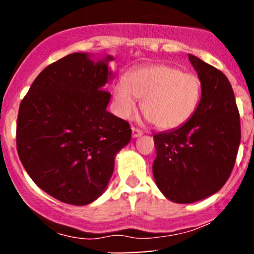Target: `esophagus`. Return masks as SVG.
Instances as JSON below:
<instances>
[{
	"instance_id": "1",
	"label": "esophagus",
	"mask_w": 254,
	"mask_h": 254,
	"mask_svg": "<svg viewBox=\"0 0 254 254\" xmlns=\"http://www.w3.org/2000/svg\"><path fill=\"white\" fill-rule=\"evenodd\" d=\"M132 137L133 138H137V137H139V136H142V131L141 130H138V129H136V127H132Z\"/></svg>"
}]
</instances>
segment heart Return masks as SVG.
<instances>
[{
  "label": "heart",
  "instance_id": "obj_1",
  "mask_svg": "<svg viewBox=\"0 0 254 254\" xmlns=\"http://www.w3.org/2000/svg\"><path fill=\"white\" fill-rule=\"evenodd\" d=\"M202 98L199 77L170 64L135 69L113 87L119 117L131 119L142 99V111L160 130H174L192 118Z\"/></svg>",
  "mask_w": 254,
  "mask_h": 254
}]
</instances>
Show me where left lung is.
Returning <instances> with one entry per match:
<instances>
[{"instance_id":"left-lung-1","label":"left lung","mask_w":254,"mask_h":254,"mask_svg":"<svg viewBox=\"0 0 254 254\" xmlns=\"http://www.w3.org/2000/svg\"><path fill=\"white\" fill-rule=\"evenodd\" d=\"M189 60L202 82L198 109L183 127L154 135V179L166 198L180 204L198 202L221 190L234 167L241 138L228 78L193 55Z\"/></svg>"}]
</instances>
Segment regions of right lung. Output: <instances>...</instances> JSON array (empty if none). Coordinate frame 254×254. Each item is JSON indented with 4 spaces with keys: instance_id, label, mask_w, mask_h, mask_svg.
<instances>
[{
    "instance_id": "obj_1",
    "label": "right lung",
    "mask_w": 254,
    "mask_h": 254,
    "mask_svg": "<svg viewBox=\"0 0 254 254\" xmlns=\"http://www.w3.org/2000/svg\"><path fill=\"white\" fill-rule=\"evenodd\" d=\"M111 55L75 52L46 66L21 101L16 147L34 183L56 199L87 205L106 190L127 122L107 111Z\"/></svg>"
}]
</instances>
